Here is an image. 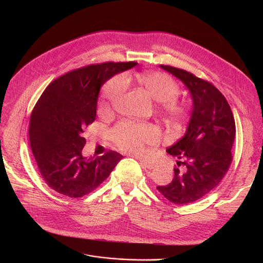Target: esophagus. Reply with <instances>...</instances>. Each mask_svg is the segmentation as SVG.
I'll list each match as a JSON object with an SVG mask.
<instances>
[{"instance_id": "1", "label": "esophagus", "mask_w": 263, "mask_h": 263, "mask_svg": "<svg viewBox=\"0 0 263 263\" xmlns=\"http://www.w3.org/2000/svg\"><path fill=\"white\" fill-rule=\"evenodd\" d=\"M140 165H141V167L142 168H147V170H153L154 167H155V164L154 163H152V162H148V161H142V160H140Z\"/></svg>"}]
</instances>
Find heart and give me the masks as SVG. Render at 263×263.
<instances>
[{
    "mask_svg": "<svg viewBox=\"0 0 263 263\" xmlns=\"http://www.w3.org/2000/svg\"><path fill=\"white\" fill-rule=\"evenodd\" d=\"M136 81V83L148 95L153 101L157 102L158 108L173 122L182 121L187 115V106L176 100L179 93V86L173 78L162 72H140L135 76L127 74L124 79L121 76L110 79L104 86V108L116 104L126 90V81ZM114 141L126 152L141 154L146 144H156L159 141V132L146 124H133L122 122L111 131Z\"/></svg>",
    "mask_w": 263,
    "mask_h": 263,
    "instance_id": "1",
    "label": "heart"
}]
</instances>
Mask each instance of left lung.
Returning <instances> with one entry per match:
<instances>
[{"mask_svg": "<svg viewBox=\"0 0 263 263\" xmlns=\"http://www.w3.org/2000/svg\"><path fill=\"white\" fill-rule=\"evenodd\" d=\"M160 68L172 73L189 89L193 108L184 136L166 152L178 158L175 176L157 190L172 203L186 205L203 198L222 180L232 161L235 122L231 108L211 83L184 69L170 65Z\"/></svg>", "mask_w": 263, "mask_h": 263, "instance_id": "left-lung-1", "label": "left lung"}]
</instances>
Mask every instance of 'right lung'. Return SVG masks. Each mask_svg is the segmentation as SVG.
<instances>
[{
  "instance_id": "right-lung-1",
  "label": "right lung",
  "mask_w": 263,
  "mask_h": 263,
  "mask_svg": "<svg viewBox=\"0 0 263 263\" xmlns=\"http://www.w3.org/2000/svg\"><path fill=\"white\" fill-rule=\"evenodd\" d=\"M136 62H105L71 70L53 81L31 115L32 153L46 183L55 192L81 198L103 183L123 156L109 151L84 157L83 130L96 120L102 85Z\"/></svg>"
}]
</instances>
